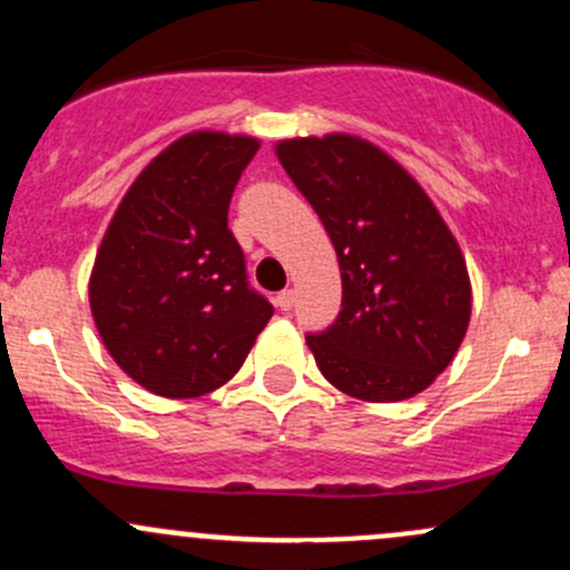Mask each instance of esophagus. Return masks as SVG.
Returning a JSON list of instances; mask_svg holds the SVG:
<instances>
[{
  "instance_id": "esophagus-1",
  "label": "esophagus",
  "mask_w": 570,
  "mask_h": 570,
  "mask_svg": "<svg viewBox=\"0 0 570 570\" xmlns=\"http://www.w3.org/2000/svg\"><path fill=\"white\" fill-rule=\"evenodd\" d=\"M275 306H278L281 312H289V308L295 306V292H292V289L278 292V295H275Z\"/></svg>"
}]
</instances>
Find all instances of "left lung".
I'll list each match as a JSON object with an SVG mask.
<instances>
[{"mask_svg": "<svg viewBox=\"0 0 570 570\" xmlns=\"http://www.w3.org/2000/svg\"><path fill=\"white\" fill-rule=\"evenodd\" d=\"M281 165L320 215L342 269V312L306 344L327 383L364 402L424 392L471 317L458 239L419 181L370 140L295 137Z\"/></svg>", "mask_w": 570, "mask_h": 570, "instance_id": "obj_1", "label": "left lung"}]
</instances>
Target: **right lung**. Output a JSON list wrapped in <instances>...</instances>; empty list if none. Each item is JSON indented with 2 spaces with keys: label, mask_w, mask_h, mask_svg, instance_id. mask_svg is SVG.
<instances>
[{
  "label": "right lung",
  "mask_w": 570,
  "mask_h": 570,
  "mask_svg": "<svg viewBox=\"0 0 570 570\" xmlns=\"http://www.w3.org/2000/svg\"><path fill=\"white\" fill-rule=\"evenodd\" d=\"M256 151L248 135L178 137L109 220L90 312L115 364L151 394L189 400L220 389L273 317L228 228L234 187Z\"/></svg>",
  "instance_id": "right-lung-1"
}]
</instances>
